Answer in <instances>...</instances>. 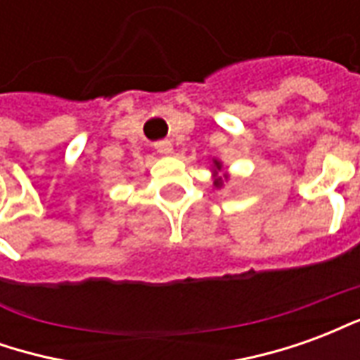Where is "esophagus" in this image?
I'll return each mask as SVG.
<instances>
[{"mask_svg":"<svg viewBox=\"0 0 360 360\" xmlns=\"http://www.w3.org/2000/svg\"><path fill=\"white\" fill-rule=\"evenodd\" d=\"M154 148H156L160 154H165V156H167V154H172V152H173V146H172V142H169V141H158L156 144H154Z\"/></svg>","mask_w":360,"mask_h":360,"instance_id":"obj_1","label":"esophagus"}]
</instances>
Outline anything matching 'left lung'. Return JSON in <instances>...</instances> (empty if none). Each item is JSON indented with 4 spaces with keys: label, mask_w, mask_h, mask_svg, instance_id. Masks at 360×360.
<instances>
[{
    "label": "left lung",
    "mask_w": 360,
    "mask_h": 360,
    "mask_svg": "<svg viewBox=\"0 0 360 360\" xmlns=\"http://www.w3.org/2000/svg\"><path fill=\"white\" fill-rule=\"evenodd\" d=\"M214 164H216V167H218V169L221 167V165H219V162H214ZM214 185H216V187H219V185H221V177H218V179L214 181Z\"/></svg>",
    "instance_id": "1"
}]
</instances>
